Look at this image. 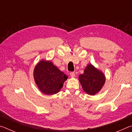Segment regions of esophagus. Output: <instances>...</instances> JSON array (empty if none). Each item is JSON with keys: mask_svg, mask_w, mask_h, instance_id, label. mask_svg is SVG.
<instances>
[{"mask_svg": "<svg viewBox=\"0 0 132 132\" xmlns=\"http://www.w3.org/2000/svg\"><path fill=\"white\" fill-rule=\"evenodd\" d=\"M70 76L73 78L75 77V72H73V71H71V72H70Z\"/></svg>", "mask_w": 132, "mask_h": 132, "instance_id": "34e87169", "label": "esophagus"}]
</instances>
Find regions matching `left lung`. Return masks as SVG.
<instances>
[{
    "mask_svg": "<svg viewBox=\"0 0 132 132\" xmlns=\"http://www.w3.org/2000/svg\"><path fill=\"white\" fill-rule=\"evenodd\" d=\"M79 80L85 92L94 95L104 86L105 78L101 71L90 64L85 69L83 74L79 76Z\"/></svg>",
    "mask_w": 132,
    "mask_h": 132,
    "instance_id": "8db88e82",
    "label": "left lung"
}]
</instances>
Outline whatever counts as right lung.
Instances as JSON below:
<instances>
[{
    "label": "right lung",
    "mask_w": 132,
    "mask_h": 132,
    "mask_svg": "<svg viewBox=\"0 0 132 132\" xmlns=\"http://www.w3.org/2000/svg\"><path fill=\"white\" fill-rule=\"evenodd\" d=\"M34 77L38 87L45 94H55L63 87L68 76L50 61H41L35 66Z\"/></svg>",
    "instance_id": "right-lung-1"
}]
</instances>
